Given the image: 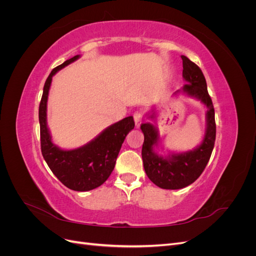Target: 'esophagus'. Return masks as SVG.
Masks as SVG:
<instances>
[{
    "label": "esophagus",
    "instance_id": "obj_1",
    "mask_svg": "<svg viewBox=\"0 0 256 256\" xmlns=\"http://www.w3.org/2000/svg\"><path fill=\"white\" fill-rule=\"evenodd\" d=\"M134 122H136V127L138 128L141 126V124L143 122V114L141 112L136 111L134 114Z\"/></svg>",
    "mask_w": 256,
    "mask_h": 256
}]
</instances>
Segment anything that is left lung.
I'll return each mask as SVG.
<instances>
[{"instance_id": "obj_1", "label": "left lung", "mask_w": 256, "mask_h": 256, "mask_svg": "<svg viewBox=\"0 0 256 256\" xmlns=\"http://www.w3.org/2000/svg\"><path fill=\"white\" fill-rule=\"evenodd\" d=\"M182 78L187 83L174 94L184 92L189 97L200 100L206 106V129L202 143L193 150L160 156L154 150V147H157L159 143L157 127L150 122L141 125L144 134L142 159L145 173L154 184L168 190L184 188L198 180L212 156L216 140L214 109L208 94L205 76L200 67L187 56H182ZM147 118L154 120L156 113L152 110L147 114Z\"/></svg>"}]
</instances>
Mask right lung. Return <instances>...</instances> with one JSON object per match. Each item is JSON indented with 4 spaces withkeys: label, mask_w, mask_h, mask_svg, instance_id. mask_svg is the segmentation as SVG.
Segmentation results:
<instances>
[{
    "label": "right lung",
    "mask_w": 256,
    "mask_h": 256,
    "mask_svg": "<svg viewBox=\"0 0 256 256\" xmlns=\"http://www.w3.org/2000/svg\"><path fill=\"white\" fill-rule=\"evenodd\" d=\"M80 58L76 56L56 67L46 80L40 104V146L44 159L52 173L67 188L90 191L102 186L115 166L122 144L134 128L132 116L122 118L100 132L90 142L74 150H62L52 142L47 125V102L52 76Z\"/></svg>",
    "instance_id": "1"
}]
</instances>
